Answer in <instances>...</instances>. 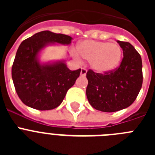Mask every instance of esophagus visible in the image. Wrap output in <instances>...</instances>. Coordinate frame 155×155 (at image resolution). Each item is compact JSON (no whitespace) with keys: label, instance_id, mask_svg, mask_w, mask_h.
I'll return each instance as SVG.
<instances>
[{"label":"esophagus","instance_id":"esophagus-1","mask_svg":"<svg viewBox=\"0 0 155 155\" xmlns=\"http://www.w3.org/2000/svg\"><path fill=\"white\" fill-rule=\"evenodd\" d=\"M87 74V70L85 68H81V76L84 77Z\"/></svg>","mask_w":155,"mask_h":155}]
</instances>
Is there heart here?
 I'll return each mask as SVG.
<instances>
[{"instance_id":"1","label":"heart","mask_w":155,"mask_h":155,"mask_svg":"<svg viewBox=\"0 0 155 155\" xmlns=\"http://www.w3.org/2000/svg\"><path fill=\"white\" fill-rule=\"evenodd\" d=\"M77 50L82 58L89 61L91 68L100 74L114 71L123 57L120 45L106 41L84 40L79 43Z\"/></svg>"}]
</instances>
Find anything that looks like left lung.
<instances>
[{
  "label": "left lung",
  "mask_w": 155,
  "mask_h": 155,
  "mask_svg": "<svg viewBox=\"0 0 155 155\" xmlns=\"http://www.w3.org/2000/svg\"><path fill=\"white\" fill-rule=\"evenodd\" d=\"M124 51L119 68L98 74L89 70L86 94L90 105L97 110L113 113L129 107L137 97L143 83L142 61L135 48L117 40Z\"/></svg>",
  "instance_id": "left-lung-1"
}]
</instances>
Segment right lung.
<instances>
[{
	"label": "right lung",
	"mask_w": 155,
	"mask_h": 155,
	"mask_svg": "<svg viewBox=\"0 0 155 155\" xmlns=\"http://www.w3.org/2000/svg\"><path fill=\"white\" fill-rule=\"evenodd\" d=\"M72 39L64 34L42 31L20 44L12 76L16 92L25 105L38 110H50L62 103L81 69L71 71L66 61L41 63L39 53L50 45H70Z\"/></svg>",
	"instance_id": "right-lung-1"
}]
</instances>
